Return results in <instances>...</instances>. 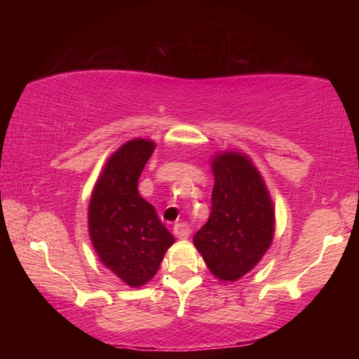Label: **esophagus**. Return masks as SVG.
I'll list each match as a JSON object with an SVG mask.
<instances>
[{
	"label": "esophagus",
	"mask_w": 359,
	"mask_h": 359,
	"mask_svg": "<svg viewBox=\"0 0 359 359\" xmlns=\"http://www.w3.org/2000/svg\"><path fill=\"white\" fill-rule=\"evenodd\" d=\"M174 234L177 236L179 239H187L190 236V224L182 222V223H175L174 224Z\"/></svg>",
	"instance_id": "34e87169"
}]
</instances>
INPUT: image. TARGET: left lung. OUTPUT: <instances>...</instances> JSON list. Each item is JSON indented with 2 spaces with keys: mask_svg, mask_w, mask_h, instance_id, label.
Listing matches in <instances>:
<instances>
[{
  "mask_svg": "<svg viewBox=\"0 0 359 359\" xmlns=\"http://www.w3.org/2000/svg\"><path fill=\"white\" fill-rule=\"evenodd\" d=\"M215 185L208 223L193 242L212 274L234 282L258 264L274 238L269 193L245 155L226 151L212 161Z\"/></svg>",
  "mask_w": 359,
  "mask_h": 359,
  "instance_id": "1",
  "label": "left lung"
}]
</instances>
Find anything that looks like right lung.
I'll return each instance as SVG.
<instances>
[{"label": "right lung", "mask_w": 359, "mask_h": 359, "mask_svg": "<svg viewBox=\"0 0 359 359\" xmlns=\"http://www.w3.org/2000/svg\"><path fill=\"white\" fill-rule=\"evenodd\" d=\"M155 144L133 139L109 158L90 199L88 229L100 259L130 287L156 274L174 236L137 191Z\"/></svg>", "instance_id": "1"}]
</instances>
